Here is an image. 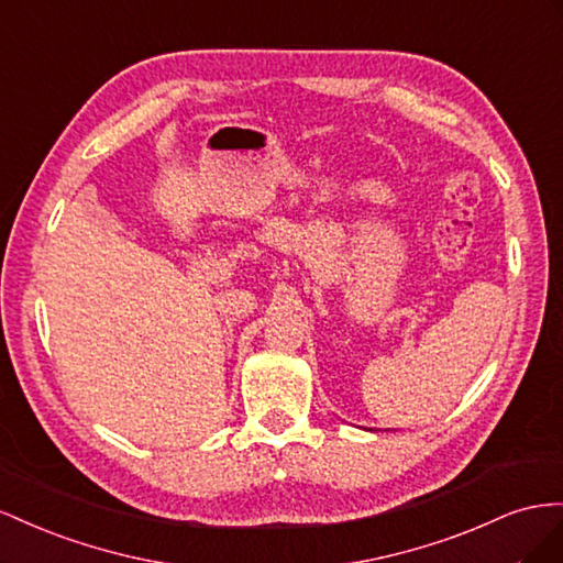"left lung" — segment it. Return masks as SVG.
I'll return each instance as SVG.
<instances>
[{
  "mask_svg": "<svg viewBox=\"0 0 563 563\" xmlns=\"http://www.w3.org/2000/svg\"><path fill=\"white\" fill-rule=\"evenodd\" d=\"M371 431H377V429H371Z\"/></svg>",
  "mask_w": 563,
  "mask_h": 563,
  "instance_id": "left-lung-1",
  "label": "left lung"
}]
</instances>
